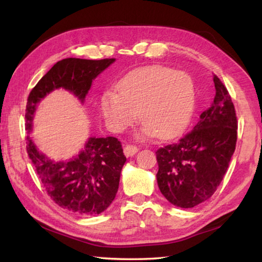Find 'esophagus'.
Returning <instances> with one entry per match:
<instances>
[{
	"mask_svg": "<svg viewBox=\"0 0 262 262\" xmlns=\"http://www.w3.org/2000/svg\"><path fill=\"white\" fill-rule=\"evenodd\" d=\"M138 152V148L135 145H132V144H126L124 146V153L126 157H133V155Z\"/></svg>",
	"mask_w": 262,
	"mask_h": 262,
	"instance_id": "34e87169",
	"label": "esophagus"
}]
</instances>
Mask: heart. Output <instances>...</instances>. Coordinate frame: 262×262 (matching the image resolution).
<instances>
[{"mask_svg":"<svg viewBox=\"0 0 262 262\" xmlns=\"http://www.w3.org/2000/svg\"><path fill=\"white\" fill-rule=\"evenodd\" d=\"M194 89L189 75L165 68H145L126 75L117 92L101 98V111L111 129L121 132L137 118L144 134L168 138L177 135L190 120Z\"/></svg>","mask_w":262,"mask_h":262,"instance_id":"b5f03b06","label":"heart"}]
</instances>
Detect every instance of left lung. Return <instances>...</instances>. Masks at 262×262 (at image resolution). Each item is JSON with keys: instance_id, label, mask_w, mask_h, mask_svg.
I'll list each match as a JSON object with an SVG mask.
<instances>
[{"instance_id": "8db88e82", "label": "left lung", "mask_w": 262, "mask_h": 262, "mask_svg": "<svg viewBox=\"0 0 262 262\" xmlns=\"http://www.w3.org/2000/svg\"><path fill=\"white\" fill-rule=\"evenodd\" d=\"M216 94L191 132L157 152L158 185L163 196L181 208L209 199L235 151L237 119L226 86L214 74Z\"/></svg>"}]
</instances>
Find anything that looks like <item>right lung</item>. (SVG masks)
Segmentation results:
<instances>
[{
	"mask_svg": "<svg viewBox=\"0 0 262 262\" xmlns=\"http://www.w3.org/2000/svg\"><path fill=\"white\" fill-rule=\"evenodd\" d=\"M115 58L59 60L41 77L27 100V129L37 103L55 89L64 88L84 101L92 80ZM27 153L48 196L60 207L80 215H97L107 209L118 190L120 172L126 162L121 143L116 137H90L83 151L69 162H53L33 145L29 136Z\"/></svg>",
	"mask_w": 262,
	"mask_h": 262,
	"instance_id": "obj_1",
	"label": "right lung"
}]
</instances>
